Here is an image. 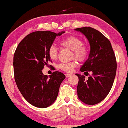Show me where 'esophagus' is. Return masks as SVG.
<instances>
[{
	"label": "esophagus",
	"mask_w": 128,
	"mask_h": 128,
	"mask_svg": "<svg viewBox=\"0 0 128 128\" xmlns=\"http://www.w3.org/2000/svg\"><path fill=\"white\" fill-rule=\"evenodd\" d=\"M70 75H71V74H69V73H66L65 74V76H66V78H68L69 76H70Z\"/></svg>",
	"instance_id": "obj_1"
}]
</instances>
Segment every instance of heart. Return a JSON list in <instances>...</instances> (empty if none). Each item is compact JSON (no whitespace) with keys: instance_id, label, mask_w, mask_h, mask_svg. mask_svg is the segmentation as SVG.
<instances>
[{"instance_id":"obj_1","label":"heart","mask_w":128,"mask_h":128,"mask_svg":"<svg viewBox=\"0 0 128 128\" xmlns=\"http://www.w3.org/2000/svg\"><path fill=\"white\" fill-rule=\"evenodd\" d=\"M60 44L62 48H67L72 50L71 54V59L76 58L80 62H84L88 56V48L85 44H84V40L79 37L70 36L60 41ZM48 54L49 58L52 60H56L58 56V49L54 45L50 46L48 50ZM78 62L76 60L68 62H62L58 64L57 68L64 72H73L74 68L77 67Z\"/></svg>"}]
</instances>
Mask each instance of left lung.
Instances as JSON below:
<instances>
[{
	"label": "left lung",
	"mask_w": 128,
	"mask_h": 128,
	"mask_svg": "<svg viewBox=\"0 0 128 128\" xmlns=\"http://www.w3.org/2000/svg\"><path fill=\"white\" fill-rule=\"evenodd\" d=\"M79 31L87 38L90 44L89 57L80 68L87 76L76 74L79 78L78 96L82 102L94 105L102 101L110 92L116 76L117 62L114 52L109 40L101 32L89 27H81Z\"/></svg>",
	"instance_id": "1"
}]
</instances>
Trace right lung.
Returning <instances> with one entry per match:
<instances>
[{"label": "right lung", "mask_w": 128, "mask_h": 128, "mask_svg": "<svg viewBox=\"0 0 128 128\" xmlns=\"http://www.w3.org/2000/svg\"><path fill=\"white\" fill-rule=\"evenodd\" d=\"M64 33L33 32L21 41L15 51L13 65L16 86L26 101L36 107L46 108L54 102L66 78L60 72H54L49 77L42 73L44 66L52 67L48 65L52 62L48 54L49 48L56 36Z\"/></svg>", "instance_id": "right-lung-1"}]
</instances>
